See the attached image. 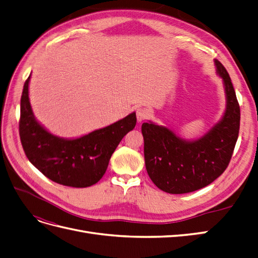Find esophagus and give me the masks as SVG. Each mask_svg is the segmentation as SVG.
Returning a JSON list of instances; mask_svg holds the SVG:
<instances>
[{
	"label": "esophagus",
	"instance_id": "1",
	"mask_svg": "<svg viewBox=\"0 0 258 258\" xmlns=\"http://www.w3.org/2000/svg\"><path fill=\"white\" fill-rule=\"evenodd\" d=\"M148 116V113H147V110L144 107H139L137 110V119L139 122H141L143 120H145L147 118Z\"/></svg>",
	"mask_w": 258,
	"mask_h": 258
}]
</instances>
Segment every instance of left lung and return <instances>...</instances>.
I'll return each instance as SVG.
<instances>
[{"label":"left lung","mask_w":258,"mask_h":258,"mask_svg":"<svg viewBox=\"0 0 258 258\" xmlns=\"http://www.w3.org/2000/svg\"><path fill=\"white\" fill-rule=\"evenodd\" d=\"M227 107L222 120L196 141H185L166 127L143 122L145 167L153 183L169 194H186L212 183L228 167L239 136L240 106L227 70L215 60Z\"/></svg>","instance_id":"obj_1"}]
</instances>
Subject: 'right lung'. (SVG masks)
Instances as JSON below:
<instances>
[{"mask_svg":"<svg viewBox=\"0 0 258 258\" xmlns=\"http://www.w3.org/2000/svg\"><path fill=\"white\" fill-rule=\"evenodd\" d=\"M29 81L30 76L20 100L19 136L30 162L61 185L82 188L98 183L121 139L136 127V113L82 138L61 139L49 134L34 118L29 101Z\"/></svg>","mask_w":258,"mask_h":258,"instance_id":"1","label":"right lung"}]
</instances>
